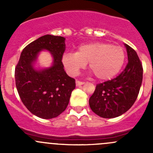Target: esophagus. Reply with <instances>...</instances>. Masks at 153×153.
I'll use <instances>...</instances> for the list:
<instances>
[{"mask_svg":"<svg viewBox=\"0 0 153 153\" xmlns=\"http://www.w3.org/2000/svg\"><path fill=\"white\" fill-rule=\"evenodd\" d=\"M75 84H76L77 86H80L83 85V84H84V82H82V81H76Z\"/></svg>","mask_w":153,"mask_h":153,"instance_id":"1","label":"esophagus"}]
</instances>
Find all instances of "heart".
I'll list each match as a JSON object with an SVG mask.
<instances>
[{"mask_svg": "<svg viewBox=\"0 0 153 153\" xmlns=\"http://www.w3.org/2000/svg\"><path fill=\"white\" fill-rule=\"evenodd\" d=\"M125 52L118 46L104 42L81 45L76 53L64 54L62 63L69 75L76 76L89 63V68L95 78L107 81L116 76L124 66Z\"/></svg>", "mask_w": 153, "mask_h": 153, "instance_id": "1", "label": "heart"}]
</instances>
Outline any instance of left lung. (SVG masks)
<instances>
[{
	"instance_id": "left-lung-1",
	"label": "left lung",
	"mask_w": 153,
	"mask_h": 153,
	"mask_svg": "<svg viewBox=\"0 0 153 153\" xmlns=\"http://www.w3.org/2000/svg\"><path fill=\"white\" fill-rule=\"evenodd\" d=\"M128 63L116 78L96 85L89 100L92 112L104 118H113L125 113L138 98L143 79V67L136 52L124 44Z\"/></svg>"
}]
</instances>
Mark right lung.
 <instances>
[{
  "mask_svg": "<svg viewBox=\"0 0 153 153\" xmlns=\"http://www.w3.org/2000/svg\"><path fill=\"white\" fill-rule=\"evenodd\" d=\"M44 49L52 54L53 64L37 71L33 64ZM64 37L44 35L24 48L15 67V84L21 101L30 112L39 118L51 119L62 113L75 88V80L64 71Z\"/></svg>",
  "mask_w": 153,
  "mask_h": 153,
  "instance_id": "obj_1",
  "label": "right lung"
}]
</instances>
